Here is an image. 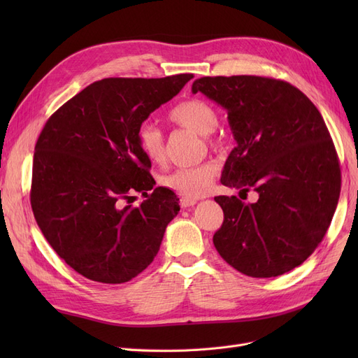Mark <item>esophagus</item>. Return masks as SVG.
I'll list each match as a JSON object with an SVG mask.
<instances>
[{
	"label": "esophagus",
	"instance_id": "1",
	"mask_svg": "<svg viewBox=\"0 0 358 358\" xmlns=\"http://www.w3.org/2000/svg\"><path fill=\"white\" fill-rule=\"evenodd\" d=\"M197 201L196 200H192V199H185V197H182L181 200H180V206L182 209H189V208H193V206L196 204Z\"/></svg>",
	"mask_w": 358,
	"mask_h": 358
}]
</instances>
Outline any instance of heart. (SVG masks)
I'll list each match as a JSON object with an SVG mask.
<instances>
[{
  "instance_id": "heart-1",
  "label": "heart",
  "mask_w": 358,
  "mask_h": 358,
  "mask_svg": "<svg viewBox=\"0 0 358 358\" xmlns=\"http://www.w3.org/2000/svg\"><path fill=\"white\" fill-rule=\"evenodd\" d=\"M168 119L180 127L193 130L196 134L204 136L209 145H219V139L212 136L219 124V115L210 103L200 99L181 101L169 110ZM138 145L143 157L150 164L161 165L165 161V138L161 129L155 124L143 123L139 127ZM217 173V165L208 161L190 168H178L176 171L162 177L161 182L178 196L185 199H199L209 193Z\"/></svg>"
}]
</instances>
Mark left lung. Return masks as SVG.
<instances>
[{"mask_svg":"<svg viewBox=\"0 0 358 358\" xmlns=\"http://www.w3.org/2000/svg\"><path fill=\"white\" fill-rule=\"evenodd\" d=\"M192 91L228 111L236 146L222 184L258 193L251 204L215 197L224 215L215 248L250 277L293 270L324 239L340 199V162L321 113L292 84L255 75L203 77Z\"/></svg>","mask_w":358,"mask_h":358,"instance_id":"left-lung-1","label":"left lung"}]
</instances>
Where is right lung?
Segmentation results:
<instances>
[{
    "instance_id": "obj_1",
    "label": "right lung",
    "mask_w": 358,
    "mask_h": 358,
    "mask_svg": "<svg viewBox=\"0 0 358 358\" xmlns=\"http://www.w3.org/2000/svg\"><path fill=\"white\" fill-rule=\"evenodd\" d=\"M194 77L104 78L56 110L34 146L30 203L55 250L81 275L120 285L157 257L180 212L177 196L154 187L138 130ZM134 192L147 200L125 203Z\"/></svg>"
}]
</instances>
